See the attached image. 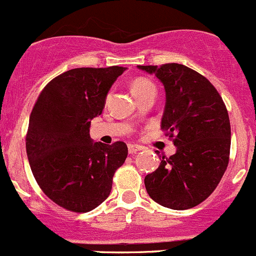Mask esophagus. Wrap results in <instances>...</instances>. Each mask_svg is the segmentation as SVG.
<instances>
[{
	"label": "esophagus",
	"mask_w": 256,
	"mask_h": 256,
	"mask_svg": "<svg viewBox=\"0 0 256 256\" xmlns=\"http://www.w3.org/2000/svg\"><path fill=\"white\" fill-rule=\"evenodd\" d=\"M139 150H142V146H134V144H128L129 154H134V153H136V152H139Z\"/></svg>",
	"instance_id": "esophagus-1"
}]
</instances>
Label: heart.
Returning <instances> with one entry per match:
<instances>
[{"label": "heart", "instance_id": "1", "mask_svg": "<svg viewBox=\"0 0 256 256\" xmlns=\"http://www.w3.org/2000/svg\"><path fill=\"white\" fill-rule=\"evenodd\" d=\"M132 90H133L134 96L138 98L140 96L146 94V93H156V86L152 80H146L144 77H139L136 78L132 83ZM108 98H110V96H108Z\"/></svg>", "mask_w": 256, "mask_h": 256}]
</instances>
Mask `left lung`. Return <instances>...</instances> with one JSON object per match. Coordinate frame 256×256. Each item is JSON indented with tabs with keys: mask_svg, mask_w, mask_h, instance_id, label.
I'll list each match as a JSON object with an SVG mask.
<instances>
[{
	"mask_svg": "<svg viewBox=\"0 0 256 256\" xmlns=\"http://www.w3.org/2000/svg\"><path fill=\"white\" fill-rule=\"evenodd\" d=\"M138 68L164 84L162 128L176 146V154L162 156L158 169L144 178L146 189L166 208H194L215 190L229 164L232 132L225 103L204 76L186 66Z\"/></svg>",
	"mask_w": 256,
	"mask_h": 256,
	"instance_id": "1",
	"label": "left lung"
}]
</instances>
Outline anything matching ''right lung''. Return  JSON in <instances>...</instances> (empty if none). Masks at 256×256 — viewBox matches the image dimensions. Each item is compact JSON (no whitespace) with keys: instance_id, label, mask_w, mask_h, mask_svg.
<instances>
[{"instance_id":"obj_1","label":"right lung","mask_w":256,"mask_h":256,"mask_svg":"<svg viewBox=\"0 0 256 256\" xmlns=\"http://www.w3.org/2000/svg\"><path fill=\"white\" fill-rule=\"evenodd\" d=\"M126 67H82L53 78L40 93L26 134V152L43 193L60 208L87 213L108 198L127 144L93 143L90 120L102 114L110 86Z\"/></svg>"}]
</instances>
